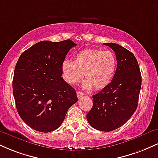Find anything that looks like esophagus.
Masks as SVG:
<instances>
[{
	"instance_id": "34e87169",
	"label": "esophagus",
	"mask_w": 158,
	"mask_h": 158,
	"mask_svg": "<svg viewBox=\"0 0 158 158\" xmlns=\"http://www.w3.org/2000/svg\"><path fill=\"white\" fill-rule=\"evenodd\" d=\"M77 97L79 98H80L82 97L83 96H84V94H83L82 92H81V91H78V92L77 93Z\"/></svg>"
}]
</instances>
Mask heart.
I'll return each instance as SVG.
<instances>
[{
  "mask_svg": "<svg viewBox=\"0 0 158 158\" xmlns=\"http://www.w3.org/2000/svg\"><path fill=\"white\" fill-rule=\"evenodd\" d=\"M116 58L110 51L83 49L76 54L73 62L64 60L62 63V78L69 85L86 81L83 87L102 90L111 82L116 69Z\"/></svg>",
  "mask_w": 158,
  "mask_h": 158,
  "instance_id": "b5f03b06",
  "label": "heart"
}]
</instances>
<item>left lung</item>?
Listing matches in <instances>:
<instances>
[{"label":"left lung","mask_w":158,"mask_h":158,"mask_svg":"<svg viewBox=\"0 0 158 158\" xmlns=\"http://www.w3.org/2000/svg\"><path fill=\"white\" fill-rule=\"evenodd\" d=\"M116 56L117 68L111 82L93 96L94 104L87 119L97 130L110 132L124 124L138 107L141 74L134 54L121 45L108 43Z\"/></svg>","instance_id":"8db88e82"}]
</instances>
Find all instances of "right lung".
I'll list each match as a JSON object with an SVG mask.
<instances>
[{
  "instance_id": "right-lung-1",
  "label": "right lung",
  "mask_w": 158,
  "mask_h": 158,
  "mask_svg": "<svg viewBox=\"0 0 158 158\" xmlns=\"http://www.w3.org/2000/svg\"><path fill=\"white\" fill-rule=\"evenodd\" d=\"M71 40L41 41L25 51L15 68L13 95L19 115L31 128L49 132L60 127L78 101L76 90L62 77V63Z\"/></svg>"
}]
</instances>
